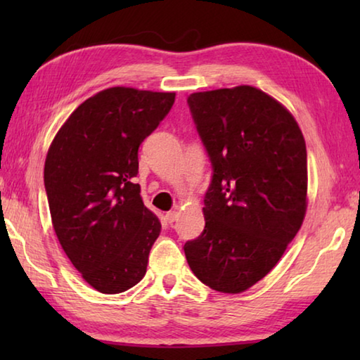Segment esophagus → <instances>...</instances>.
I'll return each instance as SVG.
<instances>
[{
    "instance_id": "esophagus-1",
    "label": "esophagus",
    "mask_w": 360,
    "mask_h": 360,
    "mask_svg": "<svg viewBox=\"0 0 360 360\" xmlns=\"http://www.w3.org/2000/svg\"><path fill=\"white\" fill-rule=\"evenodd\" d=\"M165 219H167L168 224H173V222L176 221V219H178V211H169V212H167Z\"/></svg>"
}]
</instances>
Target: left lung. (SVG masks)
I'll list each match as a JSON object with an SVG mask.
<instances>
[{"mask_svg": "<svg viewBox=\"0 0 360 360\" xmlns=\"http://www.w3.org/2000/svg\"><path fill=\"white\" fill-rule=\"evenodd\" d=\"M212 165L203 233L184 245L203 284L240 294L273 270L307 212V146L288 109L251 85L192 94Z\"/></svg>", "mask_w": 360, "mask_h": 360, "instance_id": "1", "label": "left lung"}]
</instances>
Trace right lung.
<instances>
[{"label": "right lung", "mask_w": 360, "mask_h": 360, "mask_svg": "<svg viewBox=\"0 0 360 360\" xmlns=\"http://www.w3.org/2000/svg\"><path fill=\"white\" fill-rule=\"evenodd\" d=\"M174 96L103 90L76 108L49 148L44 187L53 230L71 264L101 294H120L146 275L162 225L133 179L139 146Z\"/></svg>", "instance_id": "1"}]
</instances>
